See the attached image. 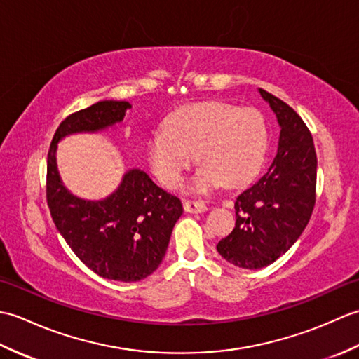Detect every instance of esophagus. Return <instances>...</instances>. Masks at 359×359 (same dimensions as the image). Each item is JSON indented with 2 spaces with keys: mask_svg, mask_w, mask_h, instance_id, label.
Instances as JSON below:
<instances>
[{
  "mask_svg": "<svg viewBox=\"0 0 359 359\" xmlns=\"http://www.w3.org/2000/svg\"><path fill=\"white\" fill-rule=\"evenodd\" d=\"M184 208L187 212H203L207 211L208 207L207 203H205L203 201H185L184 202Z\"/></svg>",
  "mask_w": 359,
  "mask_h": 359,
  "instance_id": "obj_1",
  "label": "esophagus"
}]
</instances>
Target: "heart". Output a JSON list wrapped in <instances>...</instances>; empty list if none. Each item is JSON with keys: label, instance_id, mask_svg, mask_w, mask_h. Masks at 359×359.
I'll return each mask as SVG.
<instances>
[{"label": "heart", "instance_id": "1", "mask_svg": "<svg viewBox=\"0 0 359 359\" xmlns=\"http://www.w3.org/2000/svg\"><path fill=\"white\" fill-rule=\"evenodd\" d=\"M202 163L196 187L247 184L261 170L266 152V126L261 112L222 102L182 106L166 117L163 131L152 134L147 158L168 188L180 184L193 162Z\"/></svg>", "mask_w": 359, "mask_h": 359}]
</instances>
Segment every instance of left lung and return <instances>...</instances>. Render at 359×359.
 <instances>
[{
    "label": "left lung",
    "instance_id": "8db88e82",
    "mask_svg": "<svg viewBox=\"0 0 359 359\" xmlns=\"http://www.w3.org/2000/svg\"><path fill=\"white\" fill-rule=\"evenodd\" d=\"M280 126L271 166L234 202L236 225L217 251L241 269L257 270L290 250L307 226L316 202V152L307 125L280 98L259 89Z\"/></svg>",
    "mask_w": 359,
    "mask_h": 359
}]
</instances>
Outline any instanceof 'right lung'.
<instances>
[{
  "label": "right lung",
  "instance_id": "obj_1",
  "mask_svg": "<svg viewBox=\"0 0 359 359\" xmlns=\"http://www.w3.org/2000/svg\"><path fill=\"white\" fill-rule=\"evenodd\" d=\"M128 102L104 100L67 116L48 152L46 197L50 216L67 245L98 276L137 282L148 278L165 257L182 202L157 187L147 172L131 170L103 201L71 194L57 170V143L75 133H95L123 120Z\"/></svg>",
  "mask_w": 359,
  "mask_h": 359
}]
</instances>
